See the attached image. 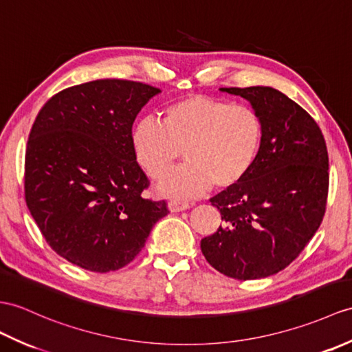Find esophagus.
Here are the masks:
<instances>
[{"label": "esophagus", "instance_id": "esophagus-1", "mask_svg": "<svg viewBox=\"0 0 352 352\" xmlns=\"http://www.w3.org/2000/svg\"><path fill=\"white\" fill-rule=\"evenodd\" d=\"M168 208L170 213H178V211H184L190 208L189 202H178V201H170L168 204Z\"/></svg>", "mask_w": 352, "mask_h": 352}]
</instances>
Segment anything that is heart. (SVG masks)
<instances>
[{"mask_svg": "<svg viewBox=\"0 0 352 352\" xmlns=\"http://www.w3.org/2000/svg\"><path fill=\"white\" fill-rule=\"evenodd\" d=\"M264 126L248 104L193 94L169 103L162 122L139 120L130 132L133 157L159 178L185 150L188 163L160 178L156 192L183 201L216 189H230L249 175L263 146Z\"/></svg>", "mask_w": 352, "mask_h": 352, "instance_id": "obj_1", "label": "heart"}]
</instances>
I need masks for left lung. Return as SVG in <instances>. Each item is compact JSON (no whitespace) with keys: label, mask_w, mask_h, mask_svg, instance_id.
Here are the masks:
<instances>
[{"label":"left lung","mask_w":352,"mask_h":352,"mask_svg":"<svg viewBox=\"0 0 352 352\" xmlns=\"http://www.w3.org/2000/svg\"><path fill=\"white\" fill-rule=\"evenodd\" d=\"M240 96L264 126L249 175L210 199L223 225L201 240L211 267L239 280L263 279L296 259L315 235L329 193V153L321 129L272 87L220 88Z\"/></svg>","instance_id":"obj_1"}]
</instances>
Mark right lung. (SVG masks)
I'll use <instances>...</instances> for the list:
<instances>
[{"mask_svg":"<svg viewBox=\"0 0 352 352\" xmlns=\"http://www.w3.org/2000/svg\"><path fill=\"white\" fill-rule=\"evenodd\" d=\"M159 88L99 79L49 99L25 153V201L60 256L96 273L116 272L145 246L169 211L141 196L148 178L133 157L130 132Z\"/></svg>","mask_w":352,"mask_h":352,"instance_id":"add662e5","label":"right lung"}]
</instances>
